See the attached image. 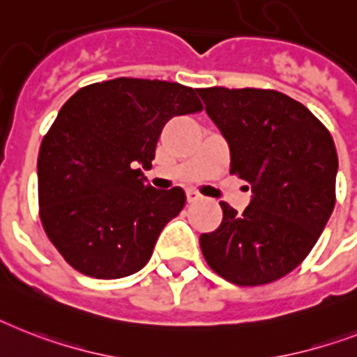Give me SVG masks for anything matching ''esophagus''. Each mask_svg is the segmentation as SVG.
Segmentation results:
<instances>
[{"instance_id":"esophagus-1","label":"esophagus","mask_w":357,"mask_h":357,"mask_svg":"<svg viewBox=\"0 0 357 357\" xmlns=\"http://www.w3.org/2000/svg\"><path fill=\"white\" fill-rule=\"evenodd\" d=\"M187 198L190 204H194V202H198V199H202V194L198 192V190H194V188H188L187 190Z\"/></svg>"}]
</instances>
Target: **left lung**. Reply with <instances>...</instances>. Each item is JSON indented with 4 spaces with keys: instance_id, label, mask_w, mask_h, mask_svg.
I'll use <instances>...</instances> for the list:
<instances>
[{
    "instance_id": "left-lung-1",
    "label": "left lung",
    "mask_w": 357,
    "mask_h": 357,
    "mask_svg": "<svg viewBox=\"0 0 357 357\" xmlns=\"http://www.w3.org/2000/svg\"><path fill=\"white\" fill-rule=\"evenodd\" d=\"M198 93L227 141L231 172L253 192L244 213L220 204V227L199 236L204 257L229 282H273L303 262L334 211L332 135L308 108L273 89Z\"/></svg>"
}]
</instances>
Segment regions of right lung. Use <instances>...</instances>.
I'll use <instances>...</instances> for the list:
<instances>
[{"mask_svg":"<svg viewBox=\"0 0 357 357\" xmlns=\"http://www.w3.org/2000/svg\"><path fill=\"white\" fill-rule=\"evenodd\" d=\"M198 89L115 78L78 89L58 112L38 155L40 218L69 266L93 279H121L146 266L181 187L146 185L161 130L199 112Z\"/></svg>","mask_w":357,"mask_h":357,"instance_id":"1","label":"right lung"}]
</instances>
